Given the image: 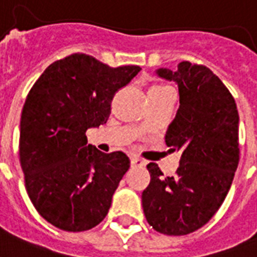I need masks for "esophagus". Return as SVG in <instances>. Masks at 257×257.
<instances>
[{
    "label": "esophagus",
    "instance_id": "34e87169",
    "mask_svg": "<svg viewBox=\"0 0 257 257\" xmlns=\"http://www.w3.org/2000/svg\"><path fill=\"white\" fill-rule=\"evenodd\" d=\"M131 164H132V167H144L145 161L140 159V157L133 156L131 157Z\"/></svg>",
    "mask_w": 257,
    "mask_h": 257
}]
</instances>
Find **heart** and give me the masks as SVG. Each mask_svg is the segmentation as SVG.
<instances>
[{
    "mask_svg": "<svg viewBox=\"0 0 257 257\" xmlns=\"http://www.w3.org/2000/svg\"><path fill=\"white\" fill-rule=\"evenodd\" d=\"M157 86H161V85H156V86H155V88H157Z\"/></svg>",
    "mask_w": 257,
    "mask_h": 257,
    "instance_id": "b5f03b06",
    "label": "heart"
}]
</instances>
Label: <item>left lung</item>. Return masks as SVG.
I'll list each match as a JSON object with an SVG mask.
<instances>
[{
	"label": "left lung",
	"mask_w": 257,
	"mask_h": 257,
	"mask_svg": "<svg viewBox=\"0 0 257 257\" xmlns=\"http://www.w3.org/2000/svg\"><path fill=\"white\" fill-rule=\"evenodd\" d=\"M157 74L179 86L180 106L165 133L181 149L175 176L147 165L151 183L141 200L149 225L169 236L188 235L209 221L223 204L240 160L239 113L231 92L209 68L180 62Z\"/></svg>",
	"instance_id": "left-lung-1"
}]
</instances>
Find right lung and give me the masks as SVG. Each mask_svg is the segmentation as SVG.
I'll return each instance as SVG.
<instances>
[{
    "label": "right lung",
    "instance_id": "1",
    "mask_svg": "<svg viewBox=\"0 0 257 257\" xmlns=\"http://www.w3.org/2000/svg\"><path fill=\"white\" fill-rule=\"evenodd\" d=\"M140 70L73 53L50 64L28 93L20 163L30 201L54 227L82 232L105 219L131 161L88 145L85 132L108 121L116 92Z\"/></svg>",
    "mask_w": 257,
    "mask_h": 257
}]
</instances>
